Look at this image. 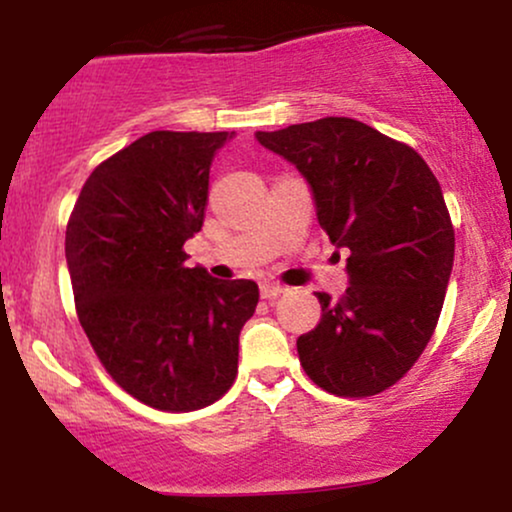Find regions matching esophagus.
<instances>
[{"mask_svg": "<svg viewBox=\"0 0 512 512\" xmlns=\"http://www.w3.org/2000/svg\"><path fill=\"white\" fill-rule=\"evenodd\" d=\"M286 289L281 284H269V281H264V284L260 286V293H262V298H276V296H281V293H284Z\"/></svg>", "mask_w": 512, "mask_h": 512, "instance_id": "34e87169", "label": "esophagus"}]
</instances>
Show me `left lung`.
I'll return each mask as SVG.
<instances>
[{"instance_id":"left-lung-1","label":"left lung","mask_w":512,"mask_h":512,"mask_svg":"<svg viewBox=\"0 0 512 512\" xmlns=\"http://www.w3.org/2000/svg\"><path fill=\"white\" fill-rule=\"evenodd\" d=\"M255 137L308 180L322 231L349 250V289L339 301L317 293L322 317L298 337L301 366L337 397L378 395L424 354L443 310L455 231L436 175L351 117Z\"/></svg>"}]
</instances>
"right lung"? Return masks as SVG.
<instances>
[{
	"label": "right lung",
	"mask_w": 512,
	"mask_h": 512,
	"mask_svg": "<svg viewBox=\"0 0 512 512\" xmlns=\"http://www.w3.org/2000/svg\"><path fill=\"white\" fill-rule=\"evenodd\" d=\"M233 132H149L88 175L64 255L76 315L110 378L161 411L209 407L231 390L238 337L260 289L185 267L202 231L209 168Z\"/></svg>",
	"instance_id": "right-lung-1"
}]
</instances>
